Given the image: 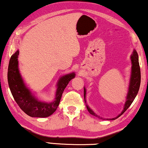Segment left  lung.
I'll return each instance as SVG.
<instances>
[{
    "mask_svg": "<svg viewBox=\"0 0 148 148\" xmlns=\"http://www.w3.org/2000/svg\"><path fill=\"white\" fill-rule=\"evenodd\" d=\"M131 76H130V80H129V88L128 92H127V94L126 96V100H125L124 106H123V109L120 114L118 116L114 117L112 119H104L99 116L92 110L90 108V107L88 106L86 102V89L84 87V100L85 103L86 104V107L89 112L91 114L94 115V116L98 117V118L100 119H105V120H115L119 116H121L125 111H126L132 102L134 100V99L136 97L138 91L139 90V87H140V83H141V71H140V67H139V57L138 54L136 50L135 49L133 50L132 52V54H131Z\"/></svg>",
    "mask_w": 148,
    "mask_h": 148,
    "instance_id": "8db88e82",
    "label": "left lung"
}]
</instances>
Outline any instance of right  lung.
<instances>
[{"label":"right lung","mask_w":148,"mask_h":148,"mask_svg":"<svg viewBox=\"0 0 148 148\" xmlns=\"http://www.w3.org/2000/svg\"><path fill=\"white\" fill-rule=\"evenodd\" d=\"M17 50L11 56L8 67V83L15 102L25 114L32 117L45 118L55 112L59 105L62 92L72 79L75 78L74 72L62 75L56 83V90L52 102H44L38 99L25 84L19 69Z\"/></svg>","instance_id":"obj_1"}]
</instances>
